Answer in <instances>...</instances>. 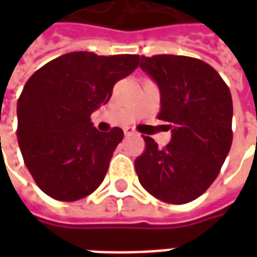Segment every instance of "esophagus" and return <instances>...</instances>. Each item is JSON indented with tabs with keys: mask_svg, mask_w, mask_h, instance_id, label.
Instances as JSON below:
<instances>
[{
	"mask_svg": "<svg viewBox=\"0 0 257 257\" xmlns=\"http://www.w3.org/2000/svg\"><path fill=\"white\" fill-rule=\"evenodd\" d=\"M123 134H125V135H126V136H128V135L132 134V131H131V129H128V128L123 129Z\"/></svg>",
	"mask_w": 257,
	"mask_h": 257,
	"instance_id": "esophagus-1",
	"label": "esophagus"
}]
</instances>
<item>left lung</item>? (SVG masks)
Masks as SVG:
<instances>
[{
    "label": "left lung",
    "mask_w": 257,
    "mask_h": 257,
    "mask_svg": "<svg viewBox=\"0 0 257 257\" xmlns=\"http://www.w3.org/2000/svg\"><path fill=\"white\" fill-rule=\"evenodd\" d=\"M140 68L161 93L158 119L171 123L164 149L143 136L146 150L135 169L146 191L168 204H187L204 194L226 160L232 143V100L215 68L189 56H142Z\"/></svg>",
    "instance_id": "obj_1"
}]
</instances>
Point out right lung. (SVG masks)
<instances>
[{"mask_svg": "<svg viewBox=\"0 0 257 257\" xmlns=\"http://www.w3.org/2000/svg\"><path fill=\"white\" fill-rule=\"evenodd\" d=\"M139 55L71 52L38 68L18 100V142L37 186L58 201L95 191L122 140L121 128L99 132L90 115L114 85L139 64Z\"/></svg>", "mask_w": 257, "mask_h": 257, "instance_id": "1", "label": "right lung"}]
</instances>
